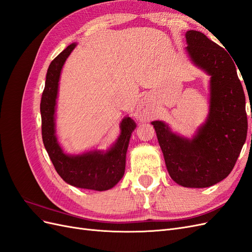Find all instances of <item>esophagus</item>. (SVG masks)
I'll use <instances>...</instances> for the list:
<instances>
[{"label":"esophagus","instance_id":"obj_1","mask_svg":"<svg viewBox=\"0 0 252 252\" xmlns=\"http://www.w3.org/2000/svg\"><path fill=\"white\" fill-rule=\"evenodd\" d=\"M136 113H138V116L142 119H148L149 117H151V110L148 108L147 104L145 103H141L138 107H136Z\"/></svg>","mask_w":252,"mask_h":252}]
</instances>
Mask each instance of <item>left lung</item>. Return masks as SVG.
I'll return each mask as SVG.
<instances>
[{
    "label": "left lung",
    "instance_id": "obj_1",
    "mask_svg": "<svg viewBox=\"0 0 252 252\" xmlns=\"http://www.w3.org/2000/svg\"><path fill=\"white\" fill-rule=\"evenodd\" d=\"M186 41L190 59L211 77L207 121L192 139L173 133L164 122L151 124L171 179L184 187L205 188L233 169L247 136L246 102L229 53L195 30L186 32Z\"/></svg>",
    "mask_w": 252,
    "mask_h": 252
}]
</instances>
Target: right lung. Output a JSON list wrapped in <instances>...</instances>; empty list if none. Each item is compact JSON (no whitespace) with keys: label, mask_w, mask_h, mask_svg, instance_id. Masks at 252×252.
<instances>
[{"label":"right lung","mask_w":252,"mask_h":252,"mask_svg":"<svg viewBox=\"0 0 252 252\" xmlns=\"http://www.w3.org/2000/svg\"><path fill=\"white\" fill-rule=\"evenodd\" d=\"M75 45H69L48 67L41 98L42 138L53 166L66 183L74 187L104 191L123 178L129 139L136 125L130 118L123 119L118 141L106 152L94 150L78 156L64 154L57 141L55 112L61 70Z\"/></svg>","instance_id":"add662e5"}]
</instances>
